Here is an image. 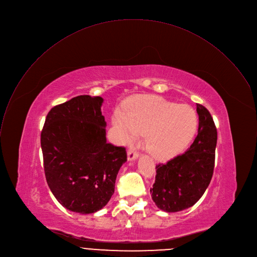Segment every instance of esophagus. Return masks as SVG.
Wrapping results in <instances>:
<instances>
[{"label": "esophagus", "instance_id": "34e87169", "mask_svg": "<svg viewBox=\"0 0 257 257\" xmlns=\"http://www.w3.org/2000/svg\"><path fill=\"white\" fill-rule=\"evenodd\" d=\"M138 157H139V154L135 150L130 149L127 151V160L128 161H135L138 159Z\"/></svg>", "mask_w": 257, "mask_h": 257}]
</instances>
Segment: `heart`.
Returning <instances> with one entry per match:
<instances>
[{
	"instance_id": "obj_1",
	"label": "heart",
	"mask_w": 257,
	"mask_h": 257,
	"mask_svg": "<svg viewBox=\"0 0 257 257\" xmlns=\"http://www.w3.org/2000/svg\"><path fill=\"white\" fill-rule=\"evenodd\" d=\"M112 123L123 143H132L139 134H146L147 150L152 156L163 160L187 147L197 131L198 119L188 105L147 96L134 101L126 112L117 109Z\"/></svg>"
}]
</instances>
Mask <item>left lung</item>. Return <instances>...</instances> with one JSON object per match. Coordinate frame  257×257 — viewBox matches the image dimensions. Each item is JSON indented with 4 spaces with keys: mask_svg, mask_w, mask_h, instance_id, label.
Returning <instances> with one entry per match:
<instances>
[{
    "mask_svg": "<svg viewBox=\"0 0 257 257\" xmlns=\"http://www.w3.org/2000/svg\"><path fill=\"white\" fill-rule=\"evenodd\" d=\"M199 123L192 145L181 155L156 166V180L151 188L152 199L166 213L186 210L208 188L215 166L217 130L209 110L196 104Z\"/></svg>",
    "mask_w": 257,
    "mask_h": 257,
    "instance_id": "1",
    "label": "left lung"
}]
</instances>
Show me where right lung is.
Returning a JSON list of instances; mask_svg holds the SVG:
<instances>
[{
	"label": "right lung",
	"instance_id": "1",
	"mask_svg": "<svg viewBox=\"0 0 257 257\" xmlns=\"http://www.w3.org/2000/svg\"><path fill=\"white\" fill-rule=\"evenodd\" d=\"M102 97L81 95L51 108L40 143L47 184L67 210L93 214L114 193L125 149L108 144Z\"/></svg>",
	"mask_w": 257,
	"mask_h": 257
}]
</instances>
